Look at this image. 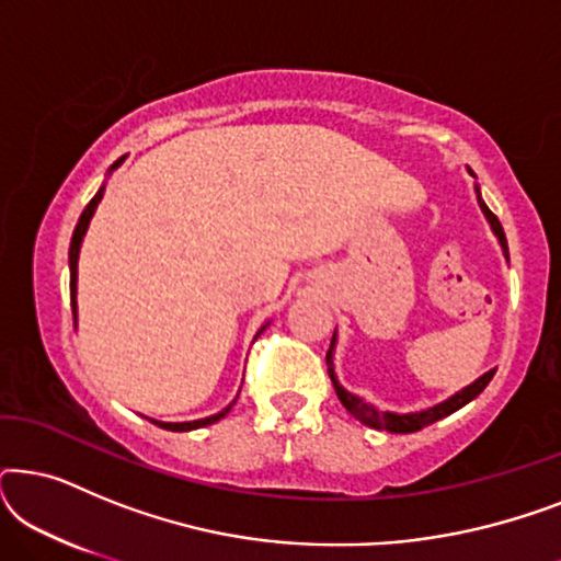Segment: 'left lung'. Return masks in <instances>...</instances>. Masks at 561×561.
I'll return each mask as SVG.
<instances>
[{"instance_id": "8db88e82", "label": "left lung", "mask_w": 561, "mask_h": 561, "mask_svg": "<svg viewBox=\"0 0 561 561\" xmlns=\"http://www.w3.org/2000/svg\"><path fill=\"white\" fill-rule=\"evenodd\" d=\"M467 171H470V168H467ZM470 175L474 179L472 171H470ZM474 194H478L480 209H482V214H485V219H488L490 229H493V234L497 237V244H501L505 260H508V242H505V232H503L501 221H497L495 214L488 209L485 202H482L478 183H474ZM334 347H336V329H334L332 344H329V352H327V370H329V378H332V382H334L336 396H340V401H342L344 409H347L352 416L359 421V424H365V426H370V428H380V432H393V434L419 432V428H424L428 424H434V421L449 416V413H455V411L462 409V405L470 403L472 398H478L482 390H485L488 382L493 380V375H495V370H488L485 375H480L478 380L470 382V386H467V388L457 390L455 396H449L447 401H442V403H436V405H428V409H424V411H409V413L380 411V409H375L373 403H367L365 398H359L355 393H350L347 388H342V382L336 380V373H334Z\"/></svg>"}]
</instances>
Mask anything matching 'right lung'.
I'll return each mask as SVG.
<instances>
[{
	"label": "right lung",
	"instance_id": "add662e5",
	"mask_svg": "<svg viewBox=\"0 0 561 561\" xmlns=\"http://www.w3.org/2000/svg\"><path fill=\"white\" fill-rule=\"evenodd\" d=\"M122 160H125V158H119L117 163H114V165L110 168V173L114 171V168H119ZM102 196H104V186L96 191V196L91 198V202L87 204V209H83V214L79 217V225H76V229H73L71 248H68V271H71V309H73V324H76V280H79V252H81L83 234H87L89 221H91V217H94V211H96L99 202H102ZM265 327H267V324H265ZM265 327H260V332H257L255 336L263 334ZM237 396H240V393H237ZM234 401H237V398H234ZM234 401L229 403L227 409H221L219 413H214V416H206V419H196V421H156V419H150V421H152V424H158L160 428H168V432H194V428L217 424L219 419H225L227 413H229V409H232V405H234Z\"/></svg>",
	"mask_w": 561,
	"mask_h": 561
}]
</instances>
